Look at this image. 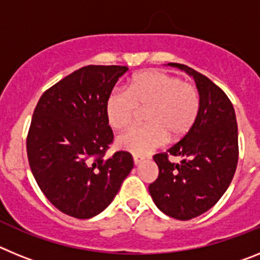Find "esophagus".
I'll return each mask as SVG.
<instances>
[{
  "mask_svg": "<svg viewBox=\"0 0 260 260\" xmlns=\"http://www.w3.org/2000/svg\"><path fill=\"white\" fill-rule=\"evenodd\" d=\"M144 161L143 157H139V156H134V164L135 165H139Z\"/></svg>",
  "mask_w": 260,
  "mask_h": 260,
  "instance_id": "1",
  "label": "esophagus"
}]
</instances>
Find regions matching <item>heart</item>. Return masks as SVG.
<instances>
[{"instance_id": "b5f03b06", "label": "heart", "mask_w": 260, "mask_h": 260, "mask_svg": "<svg viewBox=\"0 0 260 260\" xmlns=\"http://www.w3.org/2000/svg\"><path fill=\"white\" fill-rule=\"evenodd\" d=\"M148 125L133 127L117 138V147L135 156H147L167 142L189 132L199 110L198 91L192 84L164 71L148 70L134 75L127 89H116L105 104L109 125L117 130L128 127L138 110L147 109Z\"/></svg>"}]
</instances>
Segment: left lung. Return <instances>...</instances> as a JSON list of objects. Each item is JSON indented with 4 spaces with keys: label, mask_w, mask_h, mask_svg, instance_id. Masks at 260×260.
Instances as JSON below:
<instances>
[{
    "label": "left lung",
    "mask_w": 260,
    "mask_h": 260,
    "mask_svg": "<svg viewBox=\"0 0 260 260\" xmlns=\"http://www.w3.org/2000/svg\"><path fill=\"white\" fill-rule=\"evenodd\" d=\"M195 80L199 110L195 122L178 143L153 160L158 177L148 190L165 215L190 220L212 208L231 185L238 161V127L228 96L212 80L181 63H168ZM180 155L174 165L167 156Z\"/></svg>",
    "instance_id": "left-lung-1"
}]
</instances>
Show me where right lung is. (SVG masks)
<instances>
[{
    "mask_svg": "<svg viewBox=\"0 0 260 260\" xmlns=\"http://www.w3.org/2000/svg\"><path fill=\"white\" fill-rule=\"evenodd\" d=\"M127 66L89 65L43 93L27 137L31 172L48 201L75 219L105 210L134 167L118 151L105 158L113 141L105 104Z\"/></svg>",
    "mask_w": 260,
    "mask_h": 260,
    "instance_id": "right-lung-1",
    "label": "right lung"
}]
</instances>
